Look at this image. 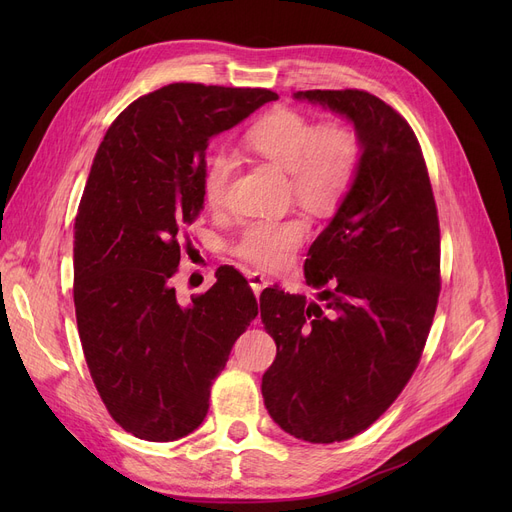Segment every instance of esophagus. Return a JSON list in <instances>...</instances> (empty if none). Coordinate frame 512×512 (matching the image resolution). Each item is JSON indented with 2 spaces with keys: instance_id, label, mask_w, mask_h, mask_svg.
Wrapping results in <instances>:
<instances>
[{
  "instance_id": "1",
  "label": "esophagus",
  "mask_w": 512,
  "mask_h": 512,
  "mask_svg": "<svg viewBox=\"0 0 512 512\" xmlns=\"http://www.w3.org/2000/svg\"><path fill=\"white\" fill-rule=\"evenodd\" d=\"M247 278H249V284H251V288H253L255 294H259L267 284H270V280H267L261 272H249Z\"/></svg>"
}]
</instances>
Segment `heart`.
<instances>
[{"label":"heart","instance_id":"heart-1","mask_svg":"<svg viewBox=\"0 0 512 512\" xmlns=\"http://www.w3.org/2000/svg\"><path fill=\"white\" fill-rule=\"evenodd\" d=\"M245 143L288 172L292 197L313 213H332L346 201L365 159V141L351 122H315L288 107L255 122L245 134ZM234 168V155L226 149H215L207 157L201 191L209 207L224 205ZM309 228L303 213L255 218L242 226L232 242V253L261 270H284L303 247Z\"/></svg>","mask_w":512,"mask_h":512}]
</instances>
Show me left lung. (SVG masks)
<instances>
[{
  "mask_svg": "<svg viewBox=\"0 0 512 512\" xmlns=\"http://www.w3.org/2000/svg\"><path fill=\"white\" fill-rule=\"evenodd\" d=\"M294 97L351 118L365 159L305 261L326 305L261 292V321L278 348L261 394L284 432L334 444L378 421L421 361L442 288L440 220L421 145L394 107L359 89Z\"/></svg>",
  "mask_w": 512,
  "mask_h": 512,
  "instance_id": "1",
  "label": "left lung"
}]
</instances>
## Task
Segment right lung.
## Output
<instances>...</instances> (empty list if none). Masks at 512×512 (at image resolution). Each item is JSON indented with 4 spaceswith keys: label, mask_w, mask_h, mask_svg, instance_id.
I'll list each match as a JSON object with an SVG mask.
<instances>
[{
    "label": "right lung",
    "mask_w": 512,
    "mask_h": 512,
    "mask_svg": "<svg viewBox=\"0 0 512 512\" xmlns=\"http://www.w3.org/2000/svg\"><path fill=\"white\" fill-rule=\"evenodd\" d=\"M278 95L174 83L132 101L95 153L74 222L80 344L107 413L128 434L170 442L197 429L213 380L257 299L236 270L176 301L180 240L203 207L205 151Z\"/></svg>",
    "instance_id": "add662e5"
}]
</instances>
